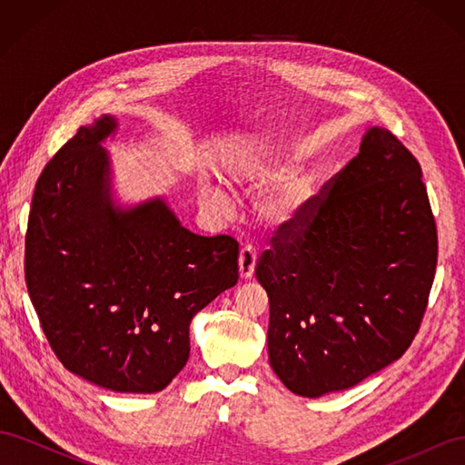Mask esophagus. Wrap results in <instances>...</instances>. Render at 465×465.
<instances>
[{
	"instance_id": "obj_1",
	"label": "esophagus",
	"mask_w": 465,
	"mask_h": 465,
	"mask_svg": "<svg viewBox=\"0 0 465 465\" xmlns=\"http://www.w3.org/2000/svg\"><path fill=\"white\" fill-rule=\"evenodd\" d=\"M258 263V254L252 246H244L241 250V256H238V275H241L242 281H248L252 275H254Z\"/></svg>"
}]
</instances>
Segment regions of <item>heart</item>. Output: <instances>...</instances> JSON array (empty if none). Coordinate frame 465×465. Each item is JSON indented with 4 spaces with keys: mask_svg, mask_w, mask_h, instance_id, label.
<instances>
[{
    "mask_svg": "<svg viewBox=\"0 0 465 465\" xmlns=\"http://www.w3.org/2000/svg\"><path fill=\"white\" fill-rule=\"evenodd\" d=\"M291 161L277 149H260L238 157L229 173V182L234 188L258 190L275 184L291 173ZM314 182L311 176H297L285 186L260 195L254 205V215L265 231L277 236L299 234L312 211ZM202 202L213 211H227L231 195L215 186L203 188Z\"/></svg>",
    "mask_w": 465,
    "mask_h": 465,
    "instance_id": "b5f03b06",
    "label": "heart"
}]
</instances>
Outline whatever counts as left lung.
Returning a JSON list of instances; mask_svg holds the SVG:
<instances>
[{
  "mask_svg": "<svg viewBox=\"0 0 465 465\" xmlns=\"http://www.w3.org/2000/svg\"><path fill=\"white\" fill-rule=\"evenodd\" d=\"M420 176L400 139L372 125L306 229L260 260L270 364L297 396L353 388L411 345L436 270Z\"/></svg>",
  "mask_w": 465,
  "mask_h": 465,
  "instance_id": "obj_1",
  "label": "left lung"
}]
</instances>
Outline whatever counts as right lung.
<instances>
[{
  "instance_id": "right-lung-1",
  "label": "right lung",
  "mask_w": 465,
  "mask_h": 465,
  "mask_svg": "<svg viewBox=\"0 0 465 465\" xmlns=\"http://www.w3.org/2000/svg\"><path fill=\"white\" fill-rule=\"evenodd\" d=\"M103 114L42 171L25 241L26 287L64 367L122 393L164 390L190 357L192 318L236 285L238 244L200 236L163 195L122 203Z\"/></svg>"
}]
</instances>
